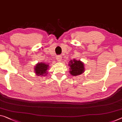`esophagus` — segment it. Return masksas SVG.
Here are the masks:
<instances>
[{
    "mask_svg": "<svg viewBox=\"0 0 122 122\" xmlns=\"http://www.w3.org/2000/svg\"><path fill=\"white\" fill-rule=\"evenodd\" d=\"M56 58H57V60L58 61H61V59H62V57H61V56H57V57H56Z\"/></svg>",
    "mask_w": 122,
    "mask_h": 122,
    "instance_id": "esophagus-1",
    "label": "esophagus"
}]
</instances>
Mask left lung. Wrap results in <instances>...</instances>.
Here are the masks:
<instances>
[{"instance_id":"obj_1","label":"left lung","mask_w":122,"mask_h":122,"mask_svg":"<svg viewBox=\"0 0 122 122\" xmlns=\"http://www.w3.org/2000/svg\"><path fill=\"white\" fill-rule=\"evenodd\" d=\"M69 74H71L72 76H78L80 75L83 74L85 71L84 63L81 61L80 60H77L74 59L71 60L69 63Z\"/></svg>"}]
</instances>
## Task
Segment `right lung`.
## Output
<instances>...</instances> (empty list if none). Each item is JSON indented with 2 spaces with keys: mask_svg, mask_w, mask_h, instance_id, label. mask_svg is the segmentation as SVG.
Instances as JSON below:
<instances>
[{
  "mask_svg": "<svg viewBox=\"0 0 122 122\" xmlns=\"http://www.w3.org/2000/svg\"><path fill=\"white\" fill-rule=\"evenodd\" d=\"M50 68L47 63L41 62L37 63L34 67V72L37 76H45L47 73V70Z\"/></svg>",
  "mask_w": 122,
  "mask_h": 122,
  "instance_id": "1",
  "label": "right lung"
}]
</instances>
